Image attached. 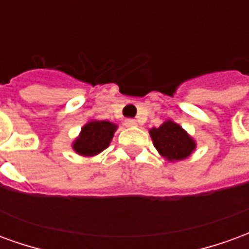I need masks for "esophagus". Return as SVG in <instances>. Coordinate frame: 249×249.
<instances>
[{
    "instance_id": "1",
    "label": "esophagus",
    "mask_w": 249,
    "mask_h": 249,
    "mask_svg": "<svg viewBox=\"0 0 249 249\" xmlns=\"http://www.w3.org/2000/svg\"><path fill=\"white\" fill-rule=\"evenodd\" d=\"M125 126H136L137 125V121L135 119H126L124 121Z\"/></svg>"
}]
</instances>
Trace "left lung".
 <instances>
[{"label":"left lung","instance_id":"8db88e82","mask_svg":"<svg viewBox=\"0 0 249 249\" xmlns=\"http://www.w3.org/2000/svg\"><path fill=\"white\" fill-rule=\"evenodd\" d=\"M149 133L155 148L169 161L183 160L192 153L196 146L185 130L173 121H167L159 128H153Z\"/></svg>","mask_w":249,"mask_h":249}]
</instances>
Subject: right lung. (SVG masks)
Listing matches in <instances>:
<instances>
[{
	"label": "right lung",
	"mask_w": 249,
	"mask_h": 249,
	"mask_svg": "<svg viewBox=\"0 0 249 249\" xmlns=\"http://www.w3.org/2000/svg\"><path fill=\"white\" fill-rule=\"evenodd\" d=\"M116 125L109 121H90L81 130V135L73 144L77 153L82 156H94L108 148L116 130Z\"/></svg>",
	"instance_id": "add662e5"
}]
</instances>
